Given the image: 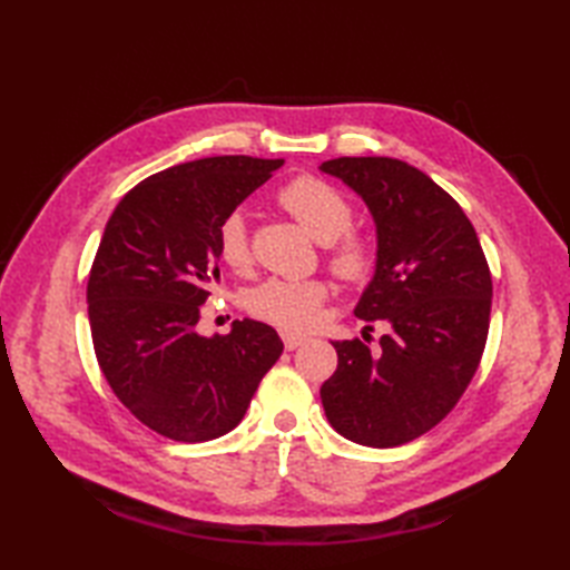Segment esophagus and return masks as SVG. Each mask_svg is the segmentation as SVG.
<instances>
[{
    "label": "esophagus",
    "instance_id": "obj_1",
    "mask_svg": "<svg viewBox=\"0 0 570 570\" xmlns=\"http://www.w3.org/2000/svg\"><path fill=\"white\" fill-rule=\"evenodd\" d=\"M282 341H284V347H286V350H296L298 345H304V343H306V335H298V333H288V331H284V333H282Z\"/></svg>",
    "mask_w": 570,
    "mask_h": 570
}]
</instances>
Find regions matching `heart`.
<instances>
[{"instance_id": "obj_1", "label": "heart", "mask_w": 570, "mask_h": 570, "mask_svg": "<svg viewBox=\"0 0 570 570\" xmlns=\"http://www.w3.org/2000/svg\"><path fill=\"white\" fill-rule=\"evenodd\" d=\"M278 203L304 225L308 233L328 242L333 269L350 282L365 278L374 264L372 239L353 233V203L343 190L318 176H298L278 190ZM217 254L233 272H247L252 264V249L247 237L245 217L229 213L217 227ZM325 286L316 278L288 282V278H269L254 286L247 294V311L278 328H308L316 321L325 298Z\"/></svg>"}]
</instances>
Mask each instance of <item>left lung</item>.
Segmentation results:
<instances>
[{"label":"left lung","instance_id":"8db88e82","mask_svg":"<svg viewBox=\"0 0 570 570\" xmlns=\"http://www.w3.org/2000/svg\"><path fill=\"white\" fill-rule=\"evenodd\" d=\"M321 171L367 205L377 257L355 316L390 325L380 353L357 337L333 341L337 370L321 402L347 441L402 445L458 404L480 365L492 306L485 254L463 208L419 168L390 156H343Z\"/></svg>","mask_w":570,"mask_h":570}]
</instances>
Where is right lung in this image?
Returning a JSON list of instances; mask_svg holds the SVG:
<instances>
[{
  "instance_id": "obj_1",
  "label": "right lung",
  "mask_w": 570,
  "mask_h": 570,
  "mask_svg": "<svg viewBox=\"0 0 570 570\" xmlns=\"http://www.w3.org/2000/svg\"><path fill=\"white\" fill-rule=\"evenodd\" d=\"M284 159L210 156L144 178L107 220L88 278L95 355L131 414L166 439L233 431L284 350L272 325L235 321L200 335L220 282L217 227Z\"/></svg>"
}]
</instances>
